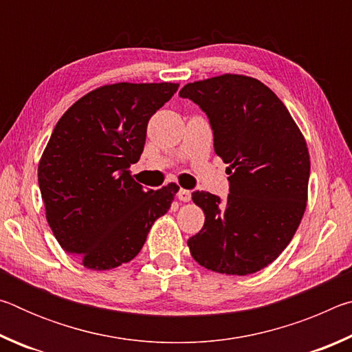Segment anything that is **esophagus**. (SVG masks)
Segmentation results:
<instances>
[{"instance_id": "obj_1", "label": "esophagus", "mask_w": 352, "mask_h": 352, "mask_svg": "<svg viewBox=\"0 0 352 352\" xmlns=\"http://www.w3.org/2000/svg\"><path fill=\"white\" fill-rule=\"evenodd\" d=\"M177 197L180 199L182 201H189V200H190V190H188V189H180V190H178Z\"/></svg>"}]
</instances>
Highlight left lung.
<instances>
[{"label": "left lung", "mask_w": 352, "mask_h": 352, "mask_svg": "<svg viewBox=\"0 0 352 352\" xmlns=\"http://www.w3.org/2000/svg\"><path fill=\"white\" fill-rule=\"evenodd\" d=\"M180 98L206 113L214 151L230 164L225 201L192 192L205 225L189 237L190 254L225 275L259 272L284 252L305 214L311 175L305 136L281 99L253 77L223 74L188 83Z\"/></svg>", "instance_id": "8db88e82"}]
</instances>
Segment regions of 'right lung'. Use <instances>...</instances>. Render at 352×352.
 <instances>
[{"mask_svg":"<svg viewBox=\"0 0 352 352\" xmlns=\"http://www.w3.org/2000/svg\"><path fill=\"white\" fill-rule=\"evenodd\" d=\"M177 90L169 82L105 85L56 124L38 164V186L57 242L87 269L132 261L180 189L175 183L144 189L129 170L144 148L148 119Z\"/></svg>","mask_w":352,"mask_h":352,"instance_id":"right-lung-1","label":"right lung"}]
</instances>
